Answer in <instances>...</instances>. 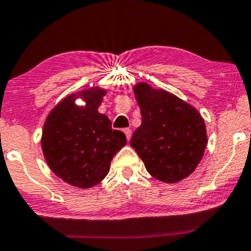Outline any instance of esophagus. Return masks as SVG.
Instances as JSON below:
<instances>
[{
	"instance_id": "esophagus-1",
	"label": "esophagus",
	"mask_w": 251,
	"mask_h": 251,
	"mask_svg": "<svg viewBox=\"0 0 251 251\" xmlns=\"http://www.w3.org/2000/svg\"><path fill=\"white\" fill-rule=\"evenodd\" d=\"M123 131H125V134H126V140H128V141L130 140V137H131V130H130V129L126 128Z\"/></svg>"
}]
</instances>
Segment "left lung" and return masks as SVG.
I'll list each match as a JSON object with an SVG mask.
<instances>
[{
  "instance_id": "1",
  "label": "left lung",
  "mask_w": 251,
  "mask_h": 251,
  "mask_svg": "<svg viewBox=\"0 0 251 251\" xmlns=\"http://www.w3.org/2000/svg\"><path fill=\"white\" fill-rule=\"evenodd\" d=\"M142 123L130 146L153 178L174 184L192 174L207 145L205 122L196 108L147 83L134 86Z\"/></svg>"
}]
</instances>
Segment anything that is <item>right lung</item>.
<instances>
[{"mask_svg":"<svg viewBox=\"0 0 251 251\" xmlns=\"http://www.w3.org/2000/svg\"><path fill=\"white\" fill-rule=\"evenodd\" d=\"M106 91L92 88L65 97L44 125L41 147L50 168L72 186L89 188L105 178L115 154L126 145V135L111 128L108 116L98 112ZM80 97L86 105L79 107Z\"/></svg>","mask_w":251,"mask_h":251,"instance_id":"1","label":"right lung"}]
</instances>
